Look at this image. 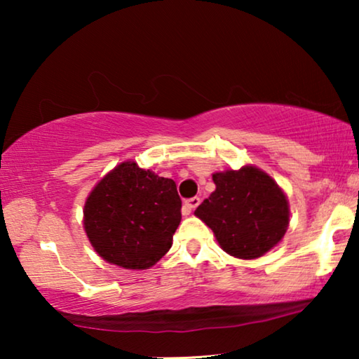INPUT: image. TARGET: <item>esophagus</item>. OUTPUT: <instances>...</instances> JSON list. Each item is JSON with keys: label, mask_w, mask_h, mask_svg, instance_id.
<instances>
[{"label": "esophagus", "mask_w": 359, "mask_h": 359, "mask_svg": "<svg viewBox=\"0 0 359 359\" xmlns=\"http://www.w3.org/2000/svg\"><path fill=\"white\" fill-rule=\"evenodd\" d=\"M199 203H201L199 198H191V199H188V201H184V204H183V214H186V215L191 214V210H194L196 208H198Z\"/></svg>", "instance_id": "34e87169"}]
</instances>
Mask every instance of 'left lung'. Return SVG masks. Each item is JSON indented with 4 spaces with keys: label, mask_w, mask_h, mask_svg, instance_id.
Wrapping results in <instances>:
<instances>
[{
    "label": "left lung",
    "mask_w": 359,
    "mask_h": 359,
    "mask_svg": "<svg viewBox=\"0 0 359 359\" xmlns=\"http://www.w3.org/2000/svg\"><path fill=\"white\" fill-rule=\"evenodd\" d=\"M215 191L194 210L214 232L220 248L238 259L263 257L289 227V201L279 184L258 166L212 175Z\"/></svg>",
    "instance_id": "8db88e82"
}]
</instances>
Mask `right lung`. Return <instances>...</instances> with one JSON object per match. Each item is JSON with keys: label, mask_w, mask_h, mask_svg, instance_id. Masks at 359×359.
Here are the masks:
<instances>
[{"label": "right lung", "mask_w": 359, "mask_h": 359, "mask_svg": "<svg viewBox=\"0 0 359 359\" xmlns=\"http://www.w3.org/2000/svg\"><path fill=\"white\" fill-rule=\"evenodd\" d=\"M181 222L176 183L122 161L91 189L83 227L95 252L124 269H149L165 257Z\"/></svg>", "instance_id": "obj_1"}]
</instances>
